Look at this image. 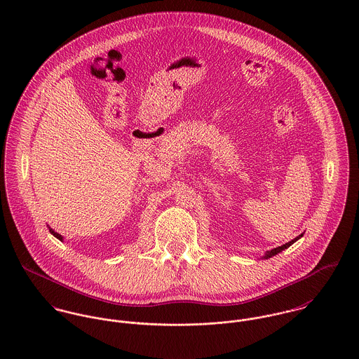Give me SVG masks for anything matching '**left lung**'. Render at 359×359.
<instances>
[{
    "label": "left lung",
    "mask_w": 359,
    "mask_h": 359,
    "mask_svg": "<svg viewBox=\"0 0 359 359\" xmlns=\"http://www.w3.org/2000/svg\"><path fill=\"white\" fill-rule=\"evenodd\" d=\"M303 235L304 233H302V235H299L297 238H294V239H292L290 242H287V243H285V245H282V246H279V248H275V249H272V250H269V252H266L264 256L261 257V258H264V259H268V258H271V257L276 256L278 253H280V252H283L285 249H287V248H290L294 242H297L299 239H302L303 238Z\"/></svg>",
    "instance_id": "8db88e82"
}]
</instances>
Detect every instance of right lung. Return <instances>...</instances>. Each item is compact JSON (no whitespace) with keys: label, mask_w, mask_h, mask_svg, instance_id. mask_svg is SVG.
<instances>
[{"label":"right lung","mask_w":359,"mask_h":359,"mask_svg":"<svg viewBox=\"0 0 359 359\" xmlns=\"http://www.w3.org/2000/svg\"><path fill=\"white\" fill-rule=\"evenodd\" d=\"M50 232H51L52 235H53L56 239H59V241H62V242H63V236H62V235H59L57 232H55L52 228H50Z\"/></svg>","instance_id":"add662e5"}]
</instances>
